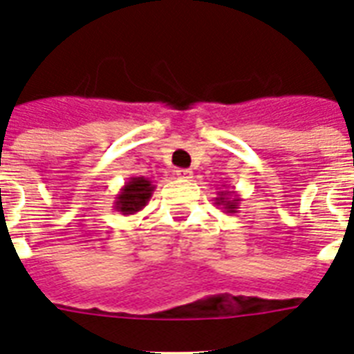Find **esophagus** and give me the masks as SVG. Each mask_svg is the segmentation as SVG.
Listing matches in <instances>:
<instances>
[{"instance_id":"esophagus-1","label":"esophagus","mask_w":354,"mask_h":354,"mask_svg":"<svg viewBox=\"0 0 354 354\" xmlns=\"http://www.w3.org/2000/svg\"><path fill=\"white\" fill-rule=\"evenodd\" d=\"M176 176L183 178V180H189V178L193 176V171H189V169H178Z\"/></svg>"}]
</instances>
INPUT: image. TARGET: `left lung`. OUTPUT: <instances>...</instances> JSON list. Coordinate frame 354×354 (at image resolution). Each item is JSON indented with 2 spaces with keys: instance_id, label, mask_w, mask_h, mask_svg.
<instances>
[{
  "instance_id": "obj_1",
  "label": "left lung",
  "mask_w": 354,
  "mask_h": 354,
  "mask_svg": "<svg viewBox=\"0 0 354 354\" xmlns=\"http://www.w3.org/2000/svg\"><path fill=\"white\" fill-rule=\"evenodd\" d=\"M239 202H241V198L236 196L235 191H218V196L215 198V204L221 205V209L232 213V215L241 209Z\"/></svg>"
}]
</instances>
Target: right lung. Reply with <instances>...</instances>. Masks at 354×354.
Returning <instances> with one entry per match:
<instances>
[{"label":"right lung","mask_w":354,"mask_h":354,"mask_svg":"<svg viewBox=\"0 0 354 354\" xmlns=\"http://www.w3.org/2000/svg\"><path fill=\"white\" fill-rule=\"evenodd\" d=\"M154 189L156 187L149 178L130 176L115 196L113 209L121 211L122 215H136L138 211H141L149 204Z\"/></svg>","instance_id":"1"}]
</instances>
